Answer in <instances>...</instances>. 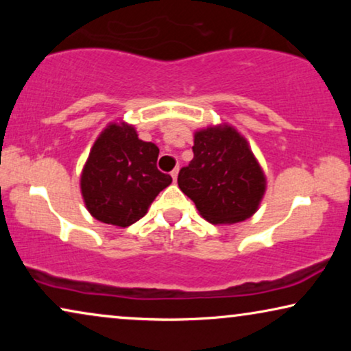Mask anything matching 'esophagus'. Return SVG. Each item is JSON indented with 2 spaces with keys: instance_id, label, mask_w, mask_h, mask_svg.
Listing matches in <instances>:
<instances>
[{
  "instance_id": "esophagus-1",
  "label": "esophagus",
  "mask_w": 351,
  "mask_h": 351,
  "mask_svg": "<svg viewBox=\"0 0 351 351\" xmlns=\"http://www.w3.org/2000/svg\"><path fill=\"white\" fill-rule=\"evenodd\" d=\"M171 176H172V179H174V182H176L177 180V176H179V167H176V169L171 172Z\"/></svg>"
}]
</instances>
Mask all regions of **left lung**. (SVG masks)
Returning <instances> with one entry per match:
<instances>
[{
  "label": "left lung",
  "instance_id": "left-lung-1",
  "mask_svg": "<svg viewBox=\"0 0 351 351\" xmlns=\"http://www.w3.org/2000/svg\"><path fill=\"white\" fill-rule=\"evenodd\" d=\"M193 160L179 172V189L214 225L243 222L257 213L267 177L246 137L232 124L198 129Z\"/></svg>",
  "mask_w": 351,
  "mask_h": 351
}]
</instances>
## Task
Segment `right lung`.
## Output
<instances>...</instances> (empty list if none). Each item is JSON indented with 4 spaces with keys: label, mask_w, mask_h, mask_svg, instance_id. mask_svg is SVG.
<instances>
[{
    "label": "right lung",
    "mask_w": 351,
    "mask_h": 351,
    "mask_svg": "<svg viewBox=\"0 0 351 351\" xmlns=\"http://www.w3.org/2000/svg\"><path fill=\"white\" fill-rule=\"evenodd\" d=\"M160 148L138 138L126 121L108 123L95 138L81 171L80 189L86 209L99 222L129 227L148 213L171 176L158 171Z\"/></svg>",
    "instance_id": "1"
}]
</instances>
